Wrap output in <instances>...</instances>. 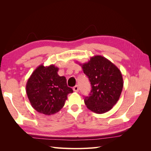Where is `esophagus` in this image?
<instances>
[{
  "label": "esophagus",
  "instance_id": "obj_1",
  "mask_svg": "<svg viewBox=\"0 0 151 151\" xmlns=\"http://www.w3.org/2000/svg\"><path fill=\"white\" fill-rule=\"evenodd\" d=\"M73 90H74V91H75V92H78L79 91V87L77 85L75 86L74 88H73Z\"/></svg>",
  "mask_w": 151,
  "mask_h": 151
}]
</instances>
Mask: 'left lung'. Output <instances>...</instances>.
Returning <instances> with one entry per match:
<instances>
[{"label":"left lung","mask_w":151,"mask_h":151,"mask_svg":"<svg viewBox=\"0 0 151 151\" xmlns=\"http://www.w3.org/2000/svg\"><path fill=\"white\" fill-rule=\"evenodd\" d=\"M79 65L92 87L89 96L84 98L86 106L98 114L110 110L119 99L123 86L119 68L101 55L92 57L88 62Z\"/></svg>","instance_id":"obj_1"}]
</instances>
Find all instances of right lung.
Listing matches in <instances>:
<instances>
[{
  "mask_svg": "<svg viewBox=\"0 0 151 151\" xmlns=\"http://www.w3.org/2000/svg\"><path fill=\"white\" fill-rule=\"evenodd\" d=\"M54 65L38 66L29 77L26 86L29 102L36 111L45 115L57 113L64 106L67 95L73 93L67 86L65 77L58 74Z\"/></svg>",
  "mask_w": 151,
  "mask_h": 151,
  "instance_id": "1",
  "label": "right lung"
}]
</instances>
